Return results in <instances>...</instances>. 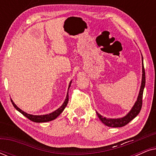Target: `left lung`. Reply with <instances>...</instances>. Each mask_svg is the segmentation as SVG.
<instances>
[{"instance_id":"1","label":"left lung","mask_w":156,"mask_h":156,"mask_svg":"<svg viewBox=\"0 0 156 156\" xmlns=\"http://www.w3.org/2000/svg\"><path fill=\"white\" fill-rule=\"evenodd\" d=\"M142 61H143V57H142ZM142 67H143V74H142V82H141V86H140L139 94H138L137 101H136L135 104L132 108V109L130 111V112L126 116L123 117V118L121 119H106L105 117H103L101 116L99 114H97V116L99 117L101 122L105 124L106 126L109 127H122L124 126L129 123L130 121L135 118L137 115L139 114L140 109L142 107L143 104V94H144V89L145 87V84H146V73H145V69L144 66V62L142 63Z\"/></svg>"}]
</instances>
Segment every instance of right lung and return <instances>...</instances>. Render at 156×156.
<instances>
[{"label": "right lung", "mask_w": 156, "mask_h": 156, "mask_svg": "<svg viewBox=\"0 0 156 156\" xmlns=\"http://www.w3.org/2000/svg\"><path fill=\"white\" fill-rule=\"evenodd\" d=\"M70 84H71V82L69 83V87H68V89H69L70 87ZM68 101H69V95H68V92L67 94V97H66V99H65V101L64 102L62 105L61 106L60 108H59L58 109L55 111L54 112L51 113V114H46V115H41V116H36V115H32V114H27V113H25L23 112L20 109V108H19L18 106H17L16 104L13 101H12V100H11V102L12 104V105L15 108H16L17 110L19 112H20L21 114H22L23 116H25V117H27V119H30V120L33 121V122H36V123H42V122H48V121H50L52 120H54L57 118V116H59V114H61L62 112H63L64 109H65L66 106L67 105V103H68Z\"/></svg>", "instance_id": "1"}]
</instances>
